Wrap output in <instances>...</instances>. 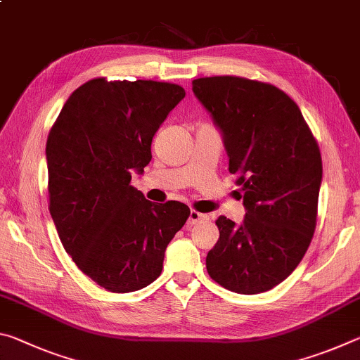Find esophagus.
Segmentation results:
<instances>
[{
  "instance_id": "34e87169",
  "label": "esophagus",
  "mask_w": 360,
  "mask_h": 360,
  "mask_svg": "<svg viewBox=\"0 0 360 360\" xmlns=\"http://www.w3.org/2000/svg\"><path fill=\"white\" fill-rule=\"evenodd\" d=\"M208 216L206 214H202V212H198L197 210H192L191 211V214H188V224L191 225H195L197 222H200V221H203V219H206Z\"/></svg>"
}]
</instances>
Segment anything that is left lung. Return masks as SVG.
<instances>
[{"label":"left lung","mask_w":360,"mask_h":360,"mask_svg":"<svg viewBox=\"0 0 360 360\" xmlns=\"http://www.w3.org/2000/svg\"><path fill=\"white\" fill-rule=\"evenodd\" d=\"M192 90L222 131L245 221L219 216L208 275L236 294L283 283L311 243L322 179L318 141L283 90L238 76L200 77Z\"/></svg>","instance_id":"1"}]
</instances>
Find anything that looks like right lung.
<instances>
[{"instance_id": "add662e5", "label": "right lung", "mask_w": 360, "mask_h": 360, "mask_svg": "<svg viewBox=\"0 0 360 360\" xmlns=\"http://www.w3.org/2000/svg\"><path fill=\"white\" fill-rule=\"evenodd\" d=\"M186 96L178 84H82L49 131V211L60 241L84 275L109 292L139 290L160 276L168 243L191 214L155 205L130 186L152 158L150 144Z\"/></svg>"}]
</instances>
